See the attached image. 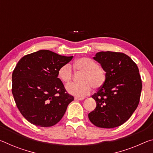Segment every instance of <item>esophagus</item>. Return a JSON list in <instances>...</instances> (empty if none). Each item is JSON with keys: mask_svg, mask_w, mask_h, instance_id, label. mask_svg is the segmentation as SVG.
Returning a JSON list of instances; mask_svg holds the SVG:
<instances>
[{"mask_svg": "<svg viewBox=\"0 0 153 153\" xmlns=\"http://www.w3.org/2000/svg\"><path fill=\"white\" fill-rule=\"evenodd\" d=\"M75 100H82L84 99V97H76L74 98Z\"/></svg>", "mask_w": 153, "mask_h": 153, "instance_id": "esophagus-1", "label": "esophagus"}]
</instances>
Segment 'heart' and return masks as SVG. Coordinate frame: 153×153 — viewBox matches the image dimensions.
I'll use <instances>...</instances> for the list:
<instances>
[{
    "label": "heart",
    "mask_w": 153,
    "mask_h": 153,
    "mask_svg": "<svg viewBox=\"0 0 153 153\" xmlns=\"http://www.w3.org/2000/svg\"><path fill=\"white\" fill-rule=\"evenodd\" d=\"M73 67L76 71H82L79 76L81 82L67 85L66 90L70 94L77 97H84L91 91L92 86L94 89H98L104 85L107 79L106 71L93 59L88 57L79 58L74 62ZM58 76L65 84L70 82L73 77L70 65H62L58 70Z\"/></svg>",
    "instance_id": "b5f03b06"
}]
</instances>
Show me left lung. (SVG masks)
<instances>
[{
	"mask_svg": "<svg viewBox=\"0 0 153 153\" xmlns=\"http://www.w3.org/2000/svg\"><path fill=\"white\" fill-rule=\"evenodd\" d=\"M93 59L105 69L107 79L92 96L97 107L88 118L99 128L118 127L128 120L139 104L142 84L138 66L122 53L102 51Z\"/></svg>",
	"mask_w": 153,
	"mask_h": 153,
	"instance_id": "8db88e82",
	"label": "left lung"
}]
</instances>
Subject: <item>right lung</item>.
Wrapping results in <instances>:
<instances>
[{
    "label": "right lung",
    "mask_w": 153,
    "mask_h": 153,
    "mask_svg": "<svg viewBox=\"0 0 153 153\" xmlns=\"http://www.w3.org/2000/svg\"><path fill=\"white\" fill-rule=\"evenodd\" d=\"M72 59L40 50L17 63L12 74V93L18 109L31 123L51 127L63 117L74 98L58 77V70Z\"/></svg>",
    "instance_id": "1"
}]
</instances>
